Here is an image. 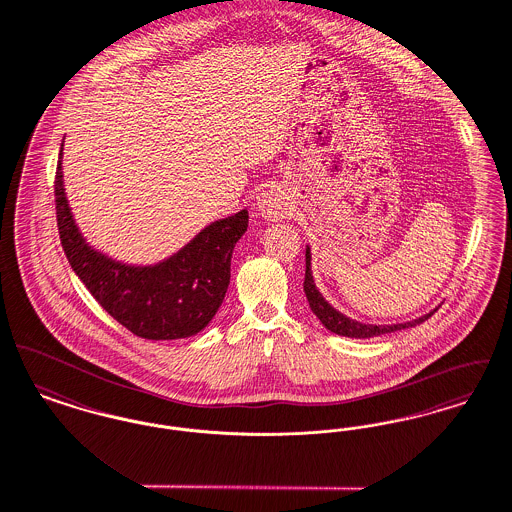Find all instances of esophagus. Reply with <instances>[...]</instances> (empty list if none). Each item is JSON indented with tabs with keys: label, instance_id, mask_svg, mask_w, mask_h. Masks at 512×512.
Instances as JSON below:
<instances>
[{
	"label": "esophagus",
	"instance_id": "34e87169",
	"mask_svg": "<svg viewBox=\"0 0 512 512\" xmlns=\"http://www.w3.org/2000/svg\"><path fill=\"white\" fill-rule=\"evenodd\" d=\"M256 208L262 216L271 221H277V219H283V217L289 214V202L287 198L283 196V192L279 189H269L266 192H262L258 196V202H256Z\"/></svg>",
	"mask_w": 512,
	"mask_h": 512
}]
</instances>
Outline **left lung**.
<instances>
[{
  "label": "left lung",
  "instance_id": "obj_1",
  "mask_svg": "<svg viewBox=\"0 0 512 512\" xmlns=\"http://www.w3.org/2000/svg\"><path fill=\"white\" fill-rule=\"evenodd\" d=\"M310 248H306V273H304V293L308 298V304L312 308V312L318 316V320L331 331L343 337H352V339H370V337H377L383 333H393V331H401L406 327H414L418 323L426 322L431 314L437 310H433L430 314L412 320V322L395 323V325H372V323H360L356 320H350L345 314L337 312L331 304H327V300L323 298L322 293L316 289L314 277H312V269H310Z\"/></svg>",
  "mask_w": 512,
  "mask_h": 512
}]
</instances>
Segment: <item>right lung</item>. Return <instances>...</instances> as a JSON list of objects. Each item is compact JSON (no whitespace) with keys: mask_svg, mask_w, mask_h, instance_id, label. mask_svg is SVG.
I'll return each instance as SVG.
<instances>
[{"mask_svg":"<svg viewBox=\"0 0 512 512\" xmlns=\"http://www.w3.org/2000/svg\"><path fill=\"white\" fill-rule=\"evenodd\" d=\"M61 152L54 183L59 239L90 295L142 339H185L202 331L227 293L233 248L248 227V212L214 221L156 266L119 264L84 243L65 198Z\"/></svg>","mask_w":512,"mask_h":512,"instance_id":"obj_1","label":"right lung"}]
</instances>
